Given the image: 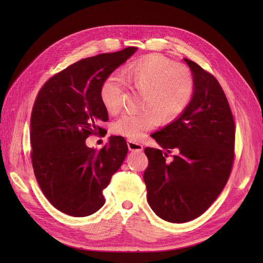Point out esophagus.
<instances>
[{
    "instance_id": "34e87169",
    "label": "esophagus",
    "mask_w": 263,
    "mask_h": 263,
    "mask_svg": "<svg viewBox=\"0 0 263 263\" xmlns=\"http://www.w3.org/2000/svg\"><path fill=\"white\" fill-rule=\"evenodd\" d=\"M127 146H128V149L130 151H142V150H144V146L139 144V142H136V141L127 140Z\"/></svg>"
}]
</instances>
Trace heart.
Here are the masks:
<instances>
[{"label": "heart", "instance_id": "heart-1", "mask_svg": "<svg viewBox=\"0 0 263 263\" xmlns=\"http://www.w3.org/2000/svg\"><path fill=\"white\" fill-rule=\"evenodd\" d=\"M122 80L130 89L140 92L137 114H123L112 123V132L130 140H140L158 125V117L168 123L184 112L194 92V79L191 71L181 63L148 55L127 67ZM123 85L115 76H108L100 86L102 105L110 114L121 107Z\"/></svg>", "mask_w": 263, "mask_h": 263}]
</instances>
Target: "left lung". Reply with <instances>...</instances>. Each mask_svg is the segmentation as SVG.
I'll return each instance as SVG.
<instances>
[{
  "instance_id": "1",
  "label": "left lung",
  "mask_w": 263,
  "mask_h": 263,
  "mask_svg": "<svg viewBox=\"0 0 263 263\" xmlns=\"http://www.w3.org/2000/svg\"><path fill=\"white\" fill-rule=\"evenodd\" d=\"M184 61L194 79L193 98L178 119L151 135L166 153L145 149L147 201L159 217L177 224L201 216L214 203L235 157V121L225 92L213 74ZM172 148L178 154L165 162Z\"/></svg>"
}]
</instances>
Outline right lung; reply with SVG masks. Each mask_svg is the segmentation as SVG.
I'll return each instance as SVG.
<instances>
[{
    "label": "right lung",
    "mask_w": 263,
    "mask_h": 263,
    "mask_svg": "<svg viewBox=\"0 0 263 263\" xmlns=\"http://www.w3.org/2000/svg\"><path fill=\"white\" fill-rule=\"evenodd\" d=\"M137 50L136 47L101 53L69 66L51 77L35 100L30 116V158L36 180L52 206L73 217L98 212L103 190L128 151L121 136H110L101 150L86 147L90 135L105 129L107 110L100 86Z\"/></svg>",
    "instance_id": "obj_1"
}]
</instances>
